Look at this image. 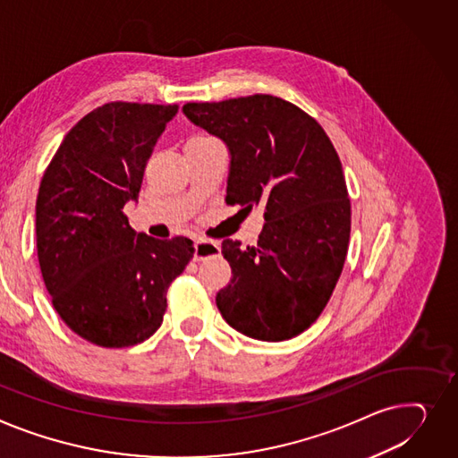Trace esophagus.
Segmentation results:
<instances>
[{
	"label": "esophagus",
	"mask_w": 458,
	"mask_h": 458,
	"mask_svg": "<svg viewBox=\"0 0 458 458\" xmlns=\"http://www.w3.org/2000/svg\"><path fill=\"white\" fill-rule=\"evenodd\" d=\"M193 249H195V252H193V259H195V261H204V259H208V258H216V256L219 254V250H221L217 242L206 241V239L195 241Z\"/></svg>",
	"instance_id": "34e87169"
}]
</instances>
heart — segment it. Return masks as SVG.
<instances>
[{
    "instance_id": "1",
    "label": "heart",
    "mask_w": 458,
    "mask_h": 458,
    "mask_svg": "<svg viewBox=\"0 0 458 458\" xmlns=\"http://www.w3.org/2000/svg\"><path fill=\"white\" fill-rule=\"evenodd\" d=\"M195 140H208V138H195Z\"/></svg>"
}]
</instances>
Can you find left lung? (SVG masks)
I'll use <instances>...</instances> for the list:
<instances>
[{"instance_id": "obj_1", "label": "left lung", "mask_w": 458, "mask_h": 458, "mask_svg": "<svg viewBox=\"0 0 458 458\" xmlns=\"http://www.w3.org/2000/svg\"><path fill=\"white\" fill-rule=\"evenodd\" d=\"M182 112L228 148L226 202L265 208L256 247L223 241L232 267L216 296L223 318L258 341L296 337L326 308L348 252L352 211L337 150L311 115L274 96Z\"/></svg>"}]
</instances>
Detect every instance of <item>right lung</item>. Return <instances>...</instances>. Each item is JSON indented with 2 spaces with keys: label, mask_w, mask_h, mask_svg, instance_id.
Wrapping results in <instances>:
<instances>
[{
  "label": "right lung",
  "mask_w": 458,
  "mask_h": 458,
  "mask_svg": "<svg viewBox=\"0 0 458 458\" xmlns=\"http://www.w3.org/2000/svg\"><path fill=\"white\" fill-rule=\"evenodd\" d=\"M176 105L106 103L60 143L37 197L42 278L64 324L105 348L143 343L162 326L167 289L193 258L188 237L136 233L123 213Z\"/></svg>",
  "instance_id": "1"
}]
</instances>
